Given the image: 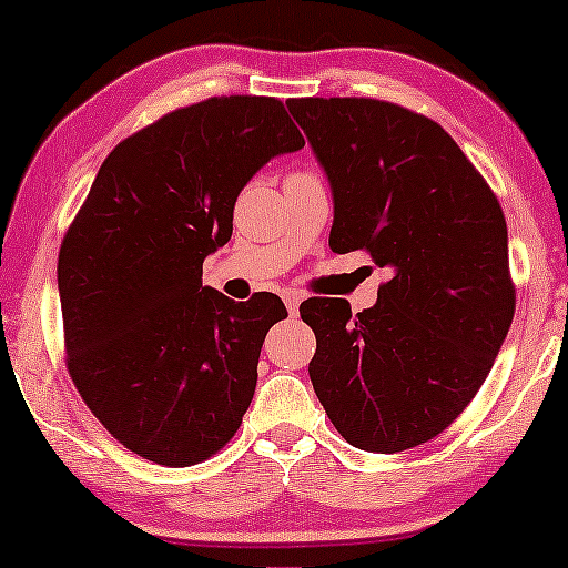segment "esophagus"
<instances>
[{
  "instance_id": "esophagus-1",
  "label": "esophagus",
  "mask_w": 568,
  "mask_h": 568,
  "mask_svg": "<svg viewBox=\"0 0 568 568\" xmlns=\"http://www.w3.org/2000/svg\"><path fill=\"white\" fill-rule=\"evenodd\" d=\"M300 302H302V300L297 297V294H284V305H286V313H290L292 317L300 313Z\"/></svg>"
}]
</instances>
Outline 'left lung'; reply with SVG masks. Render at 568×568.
I'll list each match as a JSON object with an SVG mask.
<instances>
[{
	"label": "left lung",
	"mask_w": 568,
	"mask_h": 568,
	"mask_svg": "<svg viewBox=\"0 0 568 568\" xmlns=\"http://www.w3.org/2000/svg\"><path fill=\"white\" fill-rule=\"evenodd\" d=\"M331 183V251H369L377 305L300 307L317 400L348 445L403 453L447 429L484 385L515 317L494 191L439 123L372 98L286 103Z\"/></svg>",
	"instance_id": "left-lung-1"
}]
</instances>
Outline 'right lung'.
<instances>
[{
  "label": "right lung",
  "instance_id": "obj_1",
  "mask_svg": "<svg viewBox=\"0 0 568 568\" xmlns=\"http://www.w3.org/2000/svg\"><path fill=\"white\" fill-rule=\"evenodd\" d=\"M302 146L282 100L230 95L162 115L100 165L61 243L59 297L69 375L131 453L185 468L243 424L286 307L224 297L201 266L232 237L247 181Z\"/></svg>",
  "mask_w": 568,
  "mask_h": 568
}]
</instances>
